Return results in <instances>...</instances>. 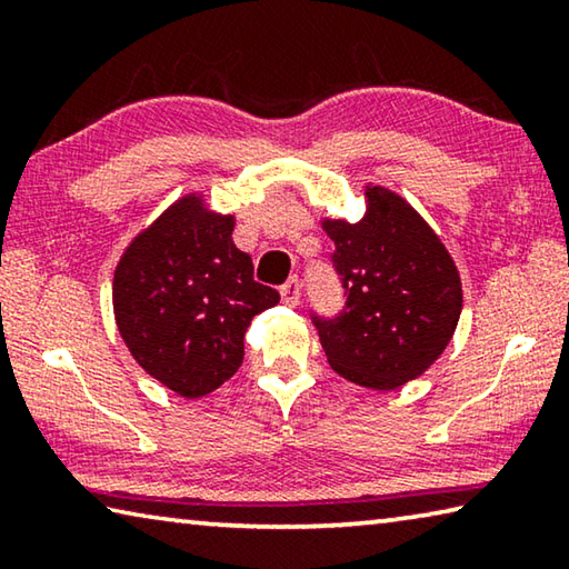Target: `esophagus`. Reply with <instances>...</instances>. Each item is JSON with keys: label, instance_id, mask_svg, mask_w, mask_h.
I'll use <instances>...</instances> for the list:
<instances>
[{"label": "esophagus", "instance_id": "obj_1", "mask_svg": "<svg viewBox=\"0 0 569 569\" xmlns=\"http://www.w3.org/2000/svg\"><path fill=\"white\" fill-rule=\"evenodd\" d=\"M281 298L286 306H298V301H301V281L298 278H288V281L281 286Z\"/></svg>", "mask_w": 569, "mask_h": 569}]
</instances>
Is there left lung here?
<instances>
[{"label":"left lung","mask_w":569,"mask_h":569,"mask_svg":"<svg viewBox=\"0 0 569 569\" xmlns=\"http://www.w3.org/2000/svg\"><path fill=\"white\" fill-rule=\"evenodd\" d=\"M361 223L326 220L343 288L336 316L311 311L333 371L359 387L399 389L447 349L461 313L457 266L397 192L369 188Z\"/></svg>","instance_id":"left-lung-1"}]
</instances>
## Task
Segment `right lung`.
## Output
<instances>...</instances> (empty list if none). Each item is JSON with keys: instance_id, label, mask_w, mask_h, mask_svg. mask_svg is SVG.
Segmentation results:
<instances>
[{"instance_id": "add662e5", "label": "right lung", "mask_w": 569, "mask_h": 569, "mask_svg": "<svg viewBox=\"0 0 569 569\" xmlns=\"http://www.w3.org/2000/svg\"><path fill=\"white\" fill-rule=\"evenodd\" d=\"M230 236L233 218L188 196L132 240L114 271L120 336L150 377L186 399L233 377L253 316L281 301Z\"/></svg>"}]
</instances>
